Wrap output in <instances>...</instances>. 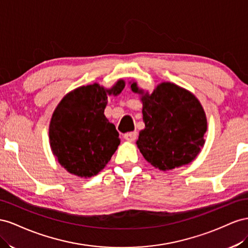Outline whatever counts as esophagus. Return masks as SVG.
Here are the masks:
<instances>
[{
    "label": "esophagus",
    "instance_id": "obj_1",
    "mask_svg": "<svg viewBox=\"0 0 248 248\" xmlns=\"http://www.w3.org/2000/svg\"><path fill=\"white\" fill-rule=\"evenodd\" d=\"M124 138L129 141V142H133V141H135L137 138V133L136 132H133V133H125L124 135Z\"/></svg>",
    "mask_w": 248,
    "mask_h": 248
}]
</instances>
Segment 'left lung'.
I'll list each match as a JSON object with an SVG mask.
<instances>
[{
    "label": "left lung",
    "mask_w": 248,
    "mask_h": 248,
    "mask_svg": "<svg viewBox=\"0 0 248 248\" xmlns=\"http://www.w3.org/2000/svg\"><path fill=\"white\" fill-rule=\"evenodd\" d=\"M129 84L142 103L145 128L136 144L144 159L162 171L191 163L203 147L208 130L199 98L171 82L158 84L152 93L139 88L136 81Z\"/></svg>",
    "instance_id": "8db88e82"
}]
</instances>
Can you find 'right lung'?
I'll list each match as a JSON object with an SVG mask.
<instances>
[{"label":"right lung","instance_id":"obj_1","mask_svg":"<svg viewBox=\"0 0 248 248\" xmlns=\"http://www.w3.org/2000/svg\"><path fill=\"white\" fill-rule=\"evenodd\" d=\"M118 80L112 87L98 83L80 86L63 96L48 125L49 145L66 171L79 178H91L102 171L120 143L115 125L104 111L108 95L124 88Z\"/></svg>","mask_w":248,"mask_h":248}]
</instances>
